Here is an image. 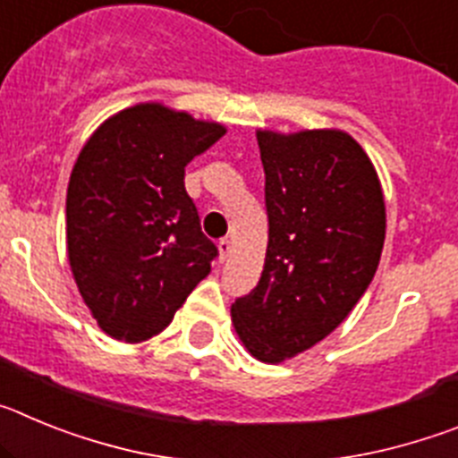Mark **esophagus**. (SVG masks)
<instances>
[{
  "instance_id": "34e87169",
  "label": "esophagus",
  "mask_w": 458,
  "mask_h": 458,
  "mask_svg": "<svg viewBox=\"0 0 458 458\" xmlns=\"http://www.w3.org/2000/svg\"><path fill=\"white\" fill-rule=\"evenodd\" d=\"M217 250H220V259L225 261V259L229 257V254H232V250H233L232 238H222V241L217 242Z\"/></svg>"
}]
</instances>
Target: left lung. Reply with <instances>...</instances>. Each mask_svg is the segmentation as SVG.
Instances as JSON below:
<instances>
[{"instance_id":"8db88e82","label":"left lung","mask_w":458,"mask_h":458,"mask_svg":"<svg viewBox=\"0 0 458 458\" xmlns=\"http://www.w3.org/2000/svg\"><path fill=\"white\" fill-rule=\"evenodd\" d=\"M268 248L259 284L232 305L261 362L311 349L349 317L378 268L386 201L358 141L342 131L257 132Z\"/></svg>"}]
</instances>
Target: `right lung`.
I'll return each instance as SVG.
<instances>
[{
	"instance_id": "right-lung-1",
	"label": "right lung",
	"mask_w": 458,
	"mask_h": 458,
	"mask_svg": "<svg viewBox=\"0 0 458 458\" xmlns=\"http://www.w3.org/2000/svg\"><path fill=\"white\" fill-rule=\"evenodd\" d=\"M225 128L157 103L128 107L84 144L66 194L72 277L109 337L163 333L210 273L216 242L185 192V167Z\"/></svg>"
}]
</instances>
